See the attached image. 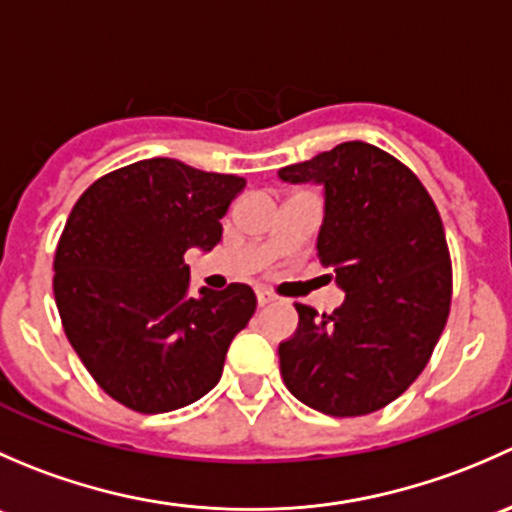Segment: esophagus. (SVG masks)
<instances>
[{"label": "esophagus", "mask_w": 512, "mask_h": 512, "mask_svg": "<svg viewBox=\"0 0 512 512\" xmlns=\"http://www.w3.org/2000/svg\"><path fill=\"white\" fill-rule=\"evenodd\" d=\"M270 302H275V297H272L267 289H257V304H260V307H267Z\"/></svg>", "instance_id": "34e87169"}]
</instances>
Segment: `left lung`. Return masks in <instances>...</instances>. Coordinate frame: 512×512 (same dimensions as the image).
Segmentation results:
<instances>
[{"mask_svg": "<svg viewBox=\"0 0 512 512\" xmlns=\"http://www.w3.org/2000/svg\"><path fill=\"white\" fill-rule=\"evenodd\" d=\"M285 183L324 190L317 257L344 302L319 317L294 304L297 332L280 344L294 399L327 416H364L418 379L451 309V255L421 180L361 141L282 168Z\"/></svg>", "mask_w": 512, "mask_h": 512, "instance_id": "8db88e82", "label": "left lung"}]
</instances>
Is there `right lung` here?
I'll list each match as a JSON object with an SVG mask.
<instances>
[{
	"label": "right lung",
	"instance_id": "add662e5",
	"mask_svg": "<svg viewBox=\"0 0 512 512\" xmlns=\"http://www.w3.org/2000/svg\"><path fill=\"white\" fill-rule=\"evenodd\" d=\"M245 178L148 158L98 178L79 198L54 257V297L71 347L96 384L141 414L203 399L255 314L252 287L188 294V250L210 252Z\"/></svg>",
	"mask_w": 512,
	"mask_h": 512
}]
</instances>
